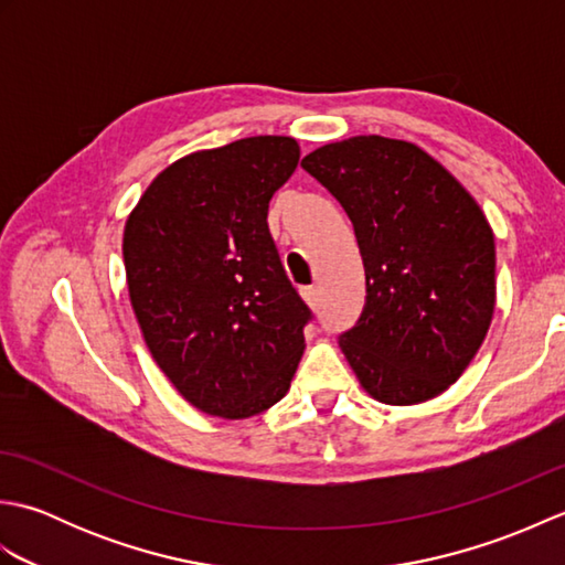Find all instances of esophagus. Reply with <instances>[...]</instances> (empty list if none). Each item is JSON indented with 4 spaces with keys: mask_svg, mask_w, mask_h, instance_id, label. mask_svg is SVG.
Wrapping results in <instances>:
<instances>
[{
    "mask_svg": "<svg viewBox=\"0 0 565 565\" xmlns=\"http://www.w3.org/2000/svg\"><path fill=\"white\" fill-rule=\"evenodd\" d=\"M301 296H303V301L313 310L320 308V291L316 289V286H306V289H301Z\"/></svg>",
    "mask_w": 565,
    "mask_h": 565,
    "instance_id": "esophagus-1",
    "label": "esophagus"
}]
</instances>
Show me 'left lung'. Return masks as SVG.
Segmentation results:
<instances>
[{"label":"left lung","mask_w":565,"mask_h":565,"mask_svg":"<svg viewBox=\"0 0 565 565\" xmlns=\"http://www.w3.org/2000/svg\"><path fill=\"white\" fill-rule=\"evenodd\" d=\"M340 201L366 274L356 326L340 334L364 391L415 405L447 391L495 310V239L476 199L405 140L356 136L306 154Z\"/></svg>","instance_id":"1"}]
</instances>
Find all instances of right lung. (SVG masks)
I'll return each mask as SVG.
<instances>
[{
  "instance_id": "obj_1",
  "label": "right lung",
  "mask_w": 565,
  "mask_h": 565,
  "mask_svg": "<svg viewBox=\"0 0 565 565\" xmlns=\"http://www.w3.org/2000/svg\"><path fill=\"white\" fill-rule=\"evenodd\" d=\"M301 148L255 136L191 152L152 179L128 215L130 306L154 362L199 411L243 419L279 403L313 318L269 233L276 189Z\"/></svg>"
}]
</instances>
